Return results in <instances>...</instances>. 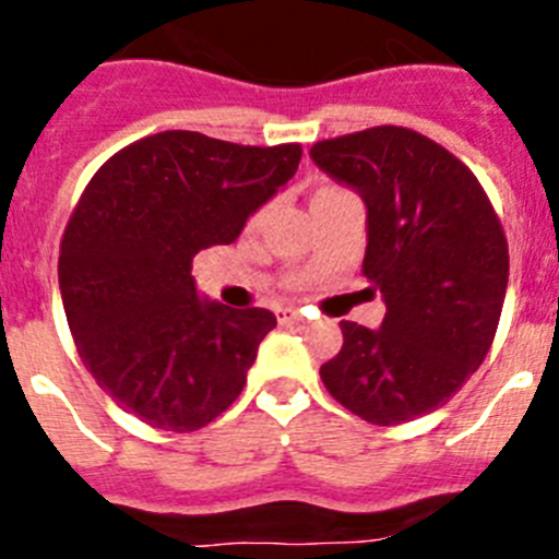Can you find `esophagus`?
Masks as SVG:
<instances>
[{
	"label": "esophagus",
	"instance_id": "1",
	"mask_svg": "<svg viewBox=\"0 0 559 559\" xmlns=\"http://www.w3.org/2000/svg\"><path fill=\"white\" fill-rule=\"evenodd\" d=\"M276 319H280V324L299 322V319H302V313H299L296 308H280V310H276Z\"/></svg>",
	"mask_w": 559,
	"mask_h": 559
}]
</instances>
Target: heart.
I'll return each mask as SVG.
<instances>
[{
  "label": "heart",
  "mask_w": 559,
  "mask_h": 559,
  "mask_svg": "<svg viewBox=\"0 0 559 559\" xmlns=\"http://www.w3.org/2000/svg\"><path fill=\"white\" fill-rule=\"evenodd\" d=\"M322 192H328V190H322ZM322 192H319V195H322ZM260 221H263V212H257L254 218H251V224H260Z\"/></svg>",
  "instance_id": "obj_1"
}]
</instances>
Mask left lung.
Returning a JSON list of instances; mask_svg holds the SVG:
<instances>
[{"instance_id":"1","label":"left lung","mask_w":559,"mask_h":559,"mask_svg":"<svg viewBox=\"0 0 559 559\" xmlns=\"http://www.w3.org/2000/svg\"><path fill=\"white\" fill-rule=\"evenodd\" d=\"M310 159L367 204L364 276L380 290V330L341 322L322 364L328 392L374 426L445 406L490 353L510 249L471 167L412 128L322 140Z\"/></svg>"}]
</instances>
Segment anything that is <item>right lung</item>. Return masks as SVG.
I'll use <instances>...</instances> for the list:
<instances>
[{"instance_id":"obj_1","label":"right lung","mask_w":559,"mask_h":559,"mask_svg":"<svg viewBox=\"0 0 559 559\" xmlns=\"http://www.w3.org/2000/svg\"><path fill=\"white\" fill-rule=\"evenodd\" d=\"M299 159L296 142L254 147L165 131L92 176L63 231L58 283L83 367L117 406L187 433L243 392L276 316L201 302L192 257L235 243Z\"/></svg>"}]
</instances>
